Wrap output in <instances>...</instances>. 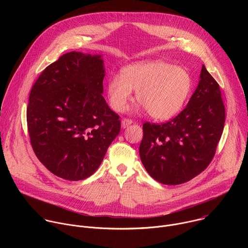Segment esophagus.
Listing matches in <instances>:
<instances>
[{
	"mask_svg": "<svg viewBox=\"0 0 248 248\" xmlns=\"http://www.w3.org/2000/svg\"><path fill=\"white\" fill-rule=\"evenodd\" d=\"M132 124V121L129 119H124L122 120V127L123 128H126L128 125H130Z\"/></svg>",
	"mask_w": 248,
	"mask_h": 248,
	"instance_id": "obj_1",
	"label": "esophagus"
}]
</instances>
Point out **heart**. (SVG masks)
<instances>
[{"instance_id":"heart-1","label":"heart","mask_w":248,"mask_h":248,"mask_svg":"<svg viewBox=\"0 0 248 248\" xmlns=\"http://www.w3.org/2000/svg\"><path fill=\"white\" fill-rule=\"evenodd\" d=\"M191 87L192 79L186 68L152 60L134 62L124 67L121 76H111L106 92L111 108L123 112L135 90L137 110H146L152 119L166 121L182 110Z\"/></svg>"}]
</instances>
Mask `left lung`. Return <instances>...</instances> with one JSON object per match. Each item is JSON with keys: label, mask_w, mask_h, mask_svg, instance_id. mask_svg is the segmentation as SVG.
I'll return each mask as SVG.
<instances>
[{"label": "left lung", "mask_w": 248, "mask_h": 248, "mask_svg": "<svg viewBox=\"0 0 248 248\" xmlns=\"http://www.w3.org/2000/svg\"><path fill=\"white\" fill-rule=\"evenodd\" d=\"M220 86L202 65L200 80L185 110L171 121L143 124L139 155L157 182L175 186L203 171L213 159L225 124Z\"/></svg>", "instance_id": "8db88e82"}]
</instances>
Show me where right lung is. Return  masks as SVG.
Masks as SVG:
<instances>
[{"label": "right lung", "instance_id": "add662e5", "mask_svg": "<svg viewBox=\"0 0 248 248\" xmlns=\"http://www.w3.org/2000/svg\"><path fill=\"white\" fill-rule=\"evenodd\" d=\"M102 55L69 52L34 83L27 126L35 155L54 174L84 180L101 165L121 130L119 116L103 97Z\"/></svg>", "mask_w": 248, "mask_h": 248}]
</instances>
